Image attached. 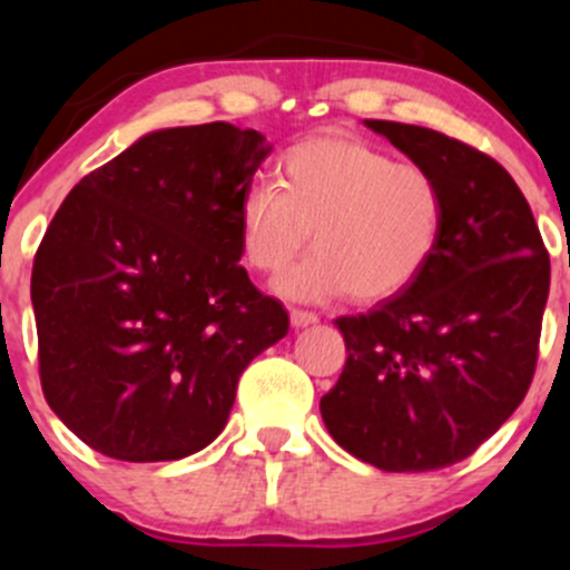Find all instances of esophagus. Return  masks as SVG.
<instances>
[{"instance_id":"1","label":"esophagus","mask_w":570,"mask_h":570,"mask_svg":"<svg viewBox=\"0 0 570 570\" xmlns=\"http://www.w3.org/2000/svg\"><path fill=\"white\" fill-rule=\"evenodd\" d=\"M289 320H292V327H308V325H314V322H317V314L301 312V308H292Z\"/></svg>"}]
</instances>
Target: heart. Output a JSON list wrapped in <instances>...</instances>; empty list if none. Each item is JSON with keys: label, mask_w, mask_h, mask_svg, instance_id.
Listing matches in <instances>:
<instances>
[{"label": "heart", "mask_w": 570, "mask_h": 570, "mask_svg": "<svg viewBox=\"0 0 570 570\" xmlns=\"http://www.w3.org/2000/svg\"><path fill=\"white\" fill-rule=\"evenodd\" d=\"M444 220V184L433 170L396 163L386 148L347 131L286 148L278 187L253 184L237 209L239 250L256 273L284 269L312 232L314 250L275 281L278 295L301 303L400 295L439 250Z\"/></svg>", "instance_id": "heart-1"}]
</instances>
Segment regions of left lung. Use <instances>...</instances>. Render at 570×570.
<instances>
[{
    "mask_svg": "<svg viewBox=\"0 0 570 570\" xmlns=\"http://www.w3.org/2000/svg\"><path fill=\"white\" fill-rule=\"evenodd\" d=\"M444 184L435 256L400 295L338 317L347 361L320 400L327 433L383 471L469 458L521 405L538 364L549 253L513 176L424 126L366 120Z\"/></svg>",
    "mask_w": 570,
    "mask_h": 570,
    "instance_id": "8db88e82",
    "label": "left lung"
}]
</instances>
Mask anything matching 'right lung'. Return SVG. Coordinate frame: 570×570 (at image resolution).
Masks as SVG:
<instances>
[{
	"instance_id": "obj_1",
	"label": "right lung",
	"mask_w": 570,
	"mask_h": 570,
	"mask_svg": "<svg viewBox=\"0 0 570 570\" xmlns=\"http://www.w3.org/2000/svg\"><path fill=\"white\" fill-rule=\"evenodd\" d=\"M269 154L232 124L151 131L68 193L32 264L51 411L101 455L178 461L220 435L239 375L289 331L239 264Z\"/></svg>"
}]
</instances>
